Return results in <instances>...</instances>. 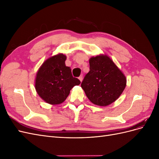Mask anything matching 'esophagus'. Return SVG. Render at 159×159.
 Returning a JSON list of instances; mask_svg holds the SVG:
<instances>
[{
	"label": "esophagus",
	"mask_w": 159,
	"mask_h": 159,
	"mask_svg": "<svg viewBox=\"0 0 159 159\" xmlns=\"http://www.w3.org/2000/svg\"><path fill=\"white\" fill-rule=\"evenodd\" d=\"M79 80H80V81H81H81H82V80H83V77L82 76H80L79 77Z\"/></svg>",
	"instance_id": "1"
}]
</instances>
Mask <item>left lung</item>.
Here are the masks:
<instances>
[{
	"mask_svg": "<svg viewBox=\"0 0 159 159\" xmlns=\"http://www.w3.org/2000/svg\"><path fill=\"white\" fill-rule=\"evenodd\" d=\"M89 71L81 84L91 103L107 106L121 95L127 84V78L121 70L106 54L91 57Z\"/></svg>",
	"mask_w": 159,
	"mask_h": 159,
	"instance_id": "left-lung-1",
	"label": "left lung"
}]
</instances>
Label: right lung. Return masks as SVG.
<instances>
[{
	"label": "right lung",
	"mask_w": 159,
	"mask_h": 159,
	"mask_svg": "<svg viewBox=\"0 0 159 159\" xmlns=\"http://www.w3.org/2000/svg\"><path fill=\"white\" fill-rule=\"evenodd\" d=\"M66 56L57 54L50 57L40 67L35 79V89L38 95L47 103H63L75 85L81 81L74 78L70 67L66 66Z\"/></svg>",
	"instance_id": "obj_1"
}]
</instances>
